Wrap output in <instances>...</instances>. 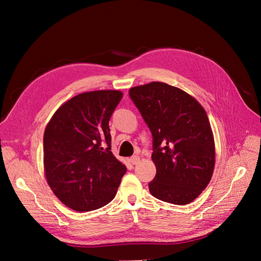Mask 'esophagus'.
Returning a JSON list of instances; mask_svg holds the SVG:
<instances>
[{"label":"esophagus","mask_w":261,"mask_h":261,"mask_svg":"<svg viewBox=\"0 0 261 261\" xmlns=\"http://www.w3.org/2000/svg\"><path fill=\"white\" fill-rule=\"evenodd\" d=\"M139 160H140V158L138 155H133L129 159L130 163H133V164H137L139 162Z\"/></svg>","instance_id":"1"}]
</instances>
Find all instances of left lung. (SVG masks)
Listing matches in <instances>:
<instances>
[{
    "instance_id": "left-lung-1",
    "label": "left lung",
    "mask_w": 261,
    "mask_h": 261,
    "mask_svg": "<svg viewBox=\"0 0 261 261\" xmlns=\"http://www.w3.org/2000/svg\"><path fill=\"white\" fill-rule=\"evenodd\" d=\"M128 93L152 134L156 174L149 183L150 193L174 204L192 202L215 169V140L206 111L187 92L165 83L133 87Z\"/></svg>"
}]
</instances>
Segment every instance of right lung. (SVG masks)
Instances as JSON below:
<instances>
[{
    "label": "right lung",
    "mask_w": 261,
    "mask_h": 261,
    "mask_svg": "<svg viewBox=\"0 0 261 261\" xmlns=\"http://www.w3.org/2000/svg\"><path fill=\"white\" fill-rule=\"evenodd\" d=\"M122 97L118 90L77 94L62 105L46 125L45 177L55 196L75 211L106 206L126 173L111 151L109 127Z\"/></svg>",
    "instance_id": "1"
}]
</instances>
